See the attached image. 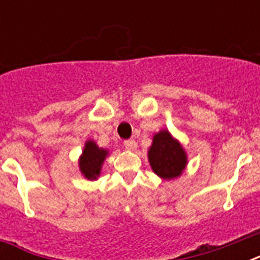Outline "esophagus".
<instances>
[{
    "instance_id": "obj_1",
    "label": "esophagus",
    "mask_w": 260,
    "mask_h": 260,
    "mask_svg": "<svg viewBox=\"0 0 260 260\" xmlns=\"http://www.w3.org/2000/svg\"><path fill=\"white\" fill-rule=\"evenodd\" d=\"M124 146H125L126 150L134 151L138 148V143L135 142L134 139H129V140H125V142H124Z\"/></svg>"
}]
</instances>
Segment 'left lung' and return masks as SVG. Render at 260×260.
<instances>
[{"label": "left lung", "instance_id": "8db88e82", "mask_svg": "<svg viewBox=\"0 0 260 260\" xmlns=\"http://www.w3.org/2000/svg\"><path fill=\"white\" fill-rule=\"evenodd\" d=\"M148 160L154 173L163 179H174L183 173L187 155L177 139L167 129L159 131L148 150Z\"/></svg>", "mask_w": 260, "mask_h": 260}]
</instances>
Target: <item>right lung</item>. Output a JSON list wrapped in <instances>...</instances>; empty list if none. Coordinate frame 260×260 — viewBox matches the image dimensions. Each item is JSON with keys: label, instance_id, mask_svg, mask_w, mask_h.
Here are the masks:
<instances>
[{"label": "right lung", "instance_id": "right-lung-1", "mask_svg": "<svg viewBox=\"0 0 260 260\" xmlns=\"http://www.w3.org/2000/svg\"><path fill=\"white\" fill-rule=\"evenodd\" d=\"M108 154V150L100 148L93 140H87L79 158V170L83 174V177L90 181L97 179L101 174L102 163Z\"/></svg>", "mask_w": 260, "mask_h": 260}]
</instances>
